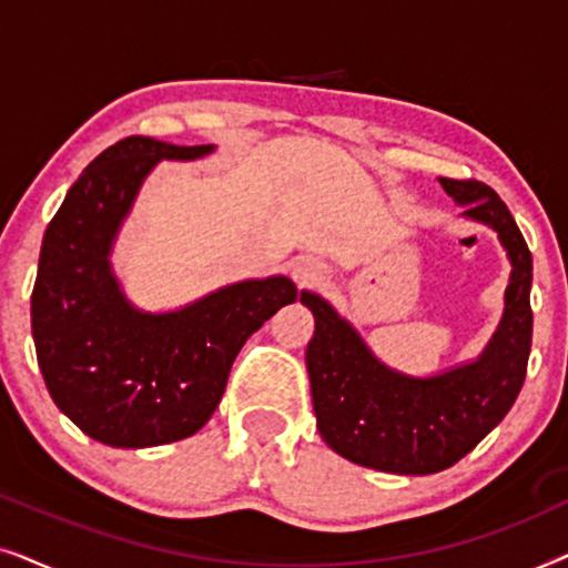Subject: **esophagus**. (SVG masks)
<instances>
[{
	"label": "esophagus",
	"instance_id": "esophagus-1",
	"mask_svg": "<svg viewBox=\"0 0 568 568\" xmlns=\"http://www.w3.org/2000/svg\"><path fill=\"white\" fill-rule=\"evenodd\" d=\"M292 276L300 286L317 284V282H323V278H325V268H323V263H317L313 258H300V261H294Z\"/></svg>",
	"mask_w": 568,
	"mask_h": 568
}]
</instances>
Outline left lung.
Instances as JSON below:
<instances>
[{
    "label": "left lung",
    "mask_w": 568,
    "mask_h": 568,
    "mask_svg": "<svg viewBox=\"0 0 568 568\" xmlns=\"http://www.w3.org/2000/svg\"><path fill=\"white\" fill-rule=\"evenodd\" d=\"M439 183L463 216L496 230L511 261L499 331L476 362L434 377L400 375L328 302L300 294L315 315L305 362L317 429L346 460L398 476H429L468 455L517 400L532 344V255L515 216L486 183Z\"/></svg>",
    "instance_id": "1"
}]
</instances>
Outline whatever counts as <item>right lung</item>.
<instances>
[{
	"label": "right lung",
	"instance_id": "obj_1",
	"mask_svg": "<svg viewBox=\"0 0 568 568\" xmlns=\"http://www.w3.org/2000/svg\"><path fill=\"white\" fill-rule=\"evenodd\" d=\"M214 144L126 136L84 168L43 235L30 297L38 367L53 403L111 447H158L196 434L220 406L240 348L297 300L286 276L251 278L175 313H142L111 271L113 240L160 160Z\"/></svg>",
	"mask_w": 568,
	"mask_h": 568
}]
</instances>
